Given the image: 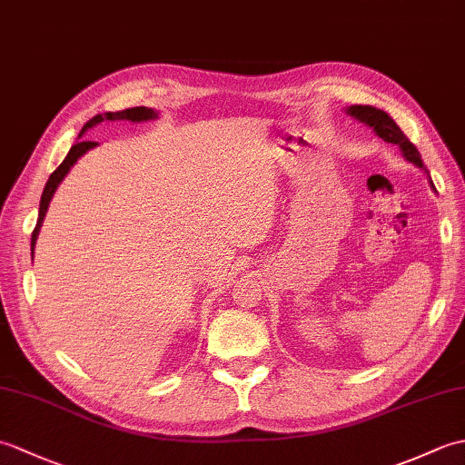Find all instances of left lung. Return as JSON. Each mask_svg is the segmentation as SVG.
Wrapping results in <instances>:
<instances>
[{
  "mask_svg": "<svg viewBox=\"0 0 465 465\" xmlns=\"http://www.w3.org/2000/svg\"><path fill=\"white\" fill-rule=\"evenodd\" d=\"M345 114L353 117L355 122H360L365 127H370V130H373V134L381 137L383 142L396 143L400 147L403 160L420 167V170L428 175L431 190H436V187H433L431 177H430V172L423 167L421 155L416 150V145L408 140L406 134L400 130V125L393 122V117L390 114H385L383 110H378V107H373V105H350V107H345Z\"/></svg>",
  "mask_w": 465,
  "mask_h": 465,
  "instance_id": "left-lung-1",
  "label": "left lung"
}]
</instances>
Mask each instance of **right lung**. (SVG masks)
Wrapping results in <instances>:
<instances>
[{
	"instance_id": "obj_1",
	"label": "right lung",
	"mask_w": 465,
	"mask_h": 465,
	"mask_svg": "<svg viewBox=\"0 0 465 465\" xmlns=\"http://www.w3.org/2000/svg\"><path fill=\"white\" fill-rule=\"evenodd\" d=\"M160 117V112H155L153 107H130V110H122V112H105V114H97L94 115L90 122H87L84 127L80 135H77V142L72 145V150L67 152L65 160L59 163L57 170L49 175V180L44 187V193H42V202H39V217H37V225L35 230L32 233V258H34V250H35V242H37V235H39V230H42V223H44V217L47 213V207H49V202H52V197L55 193V190L59 187V183L64 182V177L69 173V170L75 165V162L80 160L82 155H85L90 150H94L95 145H100L97 142H84L82 137L87 130H92V127L100 125L102 122H134V124H142V122H152V120H157Z\"/></svg>"
}]
</instances>
